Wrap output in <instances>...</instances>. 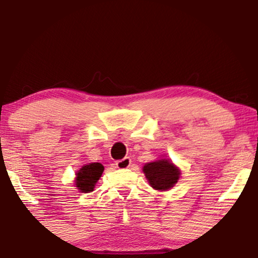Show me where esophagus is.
<instances>
[{"instance_id": "obj_1", "label": "esophagus", "mask_w": 258, "mask_h": 258, "mask_svg": "<svg viewBox=\"0 0 258 258\" xmlns=\"http://www.w3.org/2000/svg\"><path fill=\"white\" fill-rule=\"evenodd\" d=\"M115 165H116V167L120 168V170H125V168H128L131 166V159H130L128 156H126V158L117 160Z\"/></svg>"}]
</instances>
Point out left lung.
I'll use <instances>...</instances> for the list:
<instances>
[{
    "label": "left lung",
    "mask_w": 258,
    "mask_h": 258,
    "mask_svg": "<svg viewBox=\"0 0 258 258\" xmlns=\"http://www.w3.org/2000/svg\"><path fill=\"white\" fill-rule=\"evenodd\" d=\"M143 172L148 182L156 190H168L178 182L180 171L170 160L160 159L144 165Z\"/></svg>",
    "instance_id": "left-lung-1"
}]
</instances>
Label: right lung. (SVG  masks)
I'll return each instance as SVG.
<instances>
[{"label":"right lung","instance_id":"add662e5","mask_svg":"<svg viewBox=\"0 0 258 258\" xmlns=\"http://www.w3.org/2000/svg\"><path fill=\"white\" fill-rule=\"evenodd\" d=\"M104 166L99 162H92L85 165L76 172L75 185L81 193H91L93 191L94 185L102 176Z\"/></svg>","mask_w":258,"mask_h":258}]
</instances>
